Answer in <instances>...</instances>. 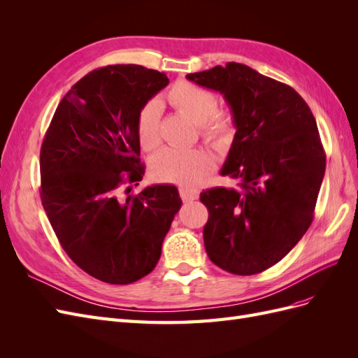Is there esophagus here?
Wrapping results in <instances>:
<instances>
[{"label":"esophagus","mask_w":358,"mask_h":358,"mask_svg":"<svg viewBox=\"0 0 358 358\" xmlns=\"http://www.w3.org/2000/svg\"><path fill=\"white\" fill-rule=\"evenodd\" d=\"M179 194H180V197H182L183 201H192V200L199 199L200 191L194 189V188H188V187H180Z\"/></svg>","instance_id":"34e87169"}]
</instances>
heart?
<instances>
[{"instance_id":"1","label":"heart","mask_w":358,"mask_h":358,"mask_svg":"<svg viewBox=\"0 0 358 358\" xmlns=\"http://www.w3.org/2000/svg\"><path fill=\"white\" fill-rule=\"evenodd\" d=\"M166 96L176 110L199 125V133L206 143L218 150H225L231 145L236 133L234 115L230 109L216 107L218 99L212 91L187 80H178ZM136 127L143 149L152 150L159 146L161 106L158 101H148L138 110ZM212 169L213 158L201 148H164L150 161V171L158 180L179 185H196Z\"/></svg>"}]
</instances>
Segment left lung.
<instances>
[{
  "instance_id": "8db88e82",
  "label": "left lung",
  "mask_w": 358,
  "mask_h": 358,
  "mask_svg": "<svg viewBox=\"0 0 358 358\" xmlns=\"http://www.w3.org/2000/svg\"><path fill=\"white\" fill-rule=\"evenodd\" d=\"M187 78L220 91L236 121L221 175L239 180V188L215 187L200 194L209 210L206 252L225 272L262 273L312 224L326 171L317 121L291 86L243 64L229 62Z\"/></svg>"
}]
</instances>
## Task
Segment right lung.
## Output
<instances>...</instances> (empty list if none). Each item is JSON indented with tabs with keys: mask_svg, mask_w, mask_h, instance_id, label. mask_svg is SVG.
I'll return each mask as SVG.
<instances>
[{
	"mask_svg": "<svg viewBox=\"0 0 358 358\" xmlns=\"http://www.w3.org/2000/svg\"><path fill=\"white\" fill-rule=\"evenodd\" d=\"M167 76L136 64L96 69L64 95L40 150V199L64 251L107 284L157 266L182 200L175 185L129 194L143 179L138 110Z\"/></svg>",
	"mask_w": 358,
	"mask_h": 358,
	"instance_id": "1",
	"label": "right lung"
}]
</instances>
